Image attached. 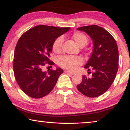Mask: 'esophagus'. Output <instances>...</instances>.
Listing matches in <instances>:
<instances>
[{
	"label": "esophagus",
	"mask_w": 130,
	"mask_h": 130,
	"mask_svg": "<svg viewBox=\"0 0 130 130\" xmlns=\"http://www.w3.org/2000/svg\"><path fill=\"white\" fill-rule=\"evenodd\" d=\"M64 72L66 73H67V74H70V75H73V74H74V73H73V72H69V71H66V70Z\"/></svg>",
	"instance_id": "34e87169"
}]
</instances>
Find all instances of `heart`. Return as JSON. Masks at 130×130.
<instances>
[{"instance_id": "1", "label": "heart", "mask_w": 130, "mask_h": 130, "mask_svg": "<svg viewBox=\"0 0 130 130\" xmlns=\"http://www.w3.org/2000/svg\"><path fill=\"white\" fill-rule=\"evenodd\" d=\"M72 40L77 44L79 47H83L88 43L89 39L85 34L75 32L72 35ZM63 39L62 37H58L53 42L52 50L55 53H60L62 49ZM83 63L82 58L79 56H62L58 59V64L60 67L69 71H73L77 68L79 65Z\"/></svg>"}]
</instances>
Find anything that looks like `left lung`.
I'll list each match as a JSON object with an SVG mask.
<instances>
[{"mask_svg":"<svg viewBox=\"0 0 130 130\" xmlns=\"http://www.w3.org/2000/svg\"><path fill=\"white\" fill-rule=\"evenodd\" d=\"M77 29L88 34L93 42V53L85 66L93 73L91 78L83 76L77 89L86 96L98 97L107 91L116 76L118 69V46L111 34L101 26L92 25Z\"/></svg>","mask_w":130,"mask_h":130,"instance_id":"1","label":"left lung"}]
</instances>
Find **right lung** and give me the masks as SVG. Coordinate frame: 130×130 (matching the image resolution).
I'll use <instances>...</instances> for the list:
<instances>
[{
  "label": "right lung",
  "mask_w": 130,
  "mask_h": 130,
  "mask_svg": "<svg viewBox=\"0 0 130 130\" xmlns=\"http://www.w3.org/2000/svg\"><path fill=\"white\" fill-rule=\"evenodd\" d=\"M70 27L37 25L21 35L16 45L13 67L14 75L21 90L32 98L48 95L63 73L60 68L43 72L45 64L54 65L50 57L53 42Z\"/></svg>",
  "instance_id": "add662e5"
}]
</instances>
